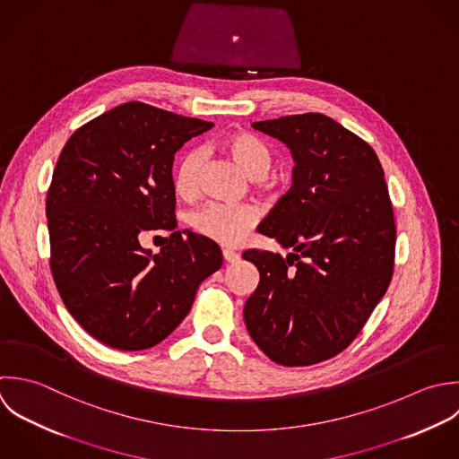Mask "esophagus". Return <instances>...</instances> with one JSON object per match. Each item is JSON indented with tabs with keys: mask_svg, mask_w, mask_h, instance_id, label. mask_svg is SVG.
I'll return each mask as SVG.
<instances>
[{
	"mask_svg": "<svg viewBox=\"0 0 459 459\" xmlns=\"http://www.w3.org/2000/svg\"><path fill=\"white\" fill-rule=\"evenodd\" d=\"M223 259H225L227 263H238V261H239V254L227 248V250H223Z\"/></svg>",
	"mask_w": 459,
	"mask_h": 459,
	"instance_id": "obj_1",
	"label": "esophagus"
}]
</instances>
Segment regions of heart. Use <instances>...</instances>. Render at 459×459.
I'll return each instance as SVG.
<instances>
[{"instance_id": "obj_1", "label": "heart", "mask_w": 459, "mask_h": 459, "mask_svg": "<svg viewBox=\"0 0 459 459\" xmlns=\"http://www.w3.org/2000/svg\"><path fill=\"white\" fill-rule=\"evenodd\" d=\"M220 146L250 178L264 177L272 166L270 148L252 134H229L220 141ZM200 168L202 157L198 152H189L178 160L173 173V187L180 198L191 200L198 195ZM191 221L202 236L225 247H236L247 238L248 230L255 223V212L250 207L209 204L196 211Z\"/></svg>"}]
</instances>
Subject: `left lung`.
<instances>
[{
  "label": "left lung",
  "instance_id": "8db88e82",
  "mask_svg": "<svg viewBox=\"0 0 459 459\" xmlns=\"http://www.w3.org/2000/svg\"><path fill=\"white\" fill-rule=\"evenodd\" d=\"M252 126L295 160L291 189L257 229L291 252H243L261 275L243 316L272 361L307 367L347 349L385 297L394 209L376 152L333 117L309 112Z\"/></svg>",
  "mask_w": 459,
  "mask_h": 459
}]
</instances>
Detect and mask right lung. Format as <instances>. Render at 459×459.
Wrapping results in <instances>:
<instances>
[{"label": "right lung", "instance_id": "1", "mask_svg": "<svg viewBox=\"0 0 459 459\" xmlns=\"http://www.w3.org/2000/svg\"><path fill=\"white\" fill-rule=\"evenodd\" d=\"M209 128L128 101L80 126L60 152L46 198L49 266L71 316L107 347L160 343L223 264L212 239L175 230V153ZM155 230L172 232L157 255L140 247Z\"/></svg>", "mask_w": 459, "mask_h": 459}]
</instances>
